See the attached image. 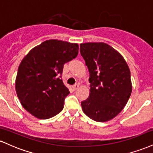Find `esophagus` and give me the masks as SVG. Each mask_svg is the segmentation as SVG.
Returning a JSON list of instances; mask_svg holds the SVG:
<instances>
[{
	"mask_svg": "<svg viewBox=\"0 0 153 153\" xmlns=\"http://www.w3.org/2000/svg\"><path fill=\"white\" fill-rule=\"evenodd\" d=\"M78 88H79V85H78V84H75V85L73 86V90H77V89H78Z\"/></svg>",
	"mask_w": 153,
	"mask_h": 153,
	"instance_id": "34e87169",
	"label": "esophagus"
}]
</instances>
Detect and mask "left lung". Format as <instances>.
Returning <instances> with one entry per match:
<instances>
[{
    "instance_id": "obj_1",
    "label": "left lung",
    "mask_w": 153,
    "mask_h": 153,
    "mask_svg": "<svg viewBox=\"0 0 153 153\" xmlns=\"http://www.w3.org/2000/svg\"><path fill=\"white\" fill-rule=\"evenodd\" d=\"M88 69L89 97L82 101L84 113L99 122L111 120L127 104L132 91L130 70L117 50L103 42L80 45Z\"/></svg>"
}]
</instances>
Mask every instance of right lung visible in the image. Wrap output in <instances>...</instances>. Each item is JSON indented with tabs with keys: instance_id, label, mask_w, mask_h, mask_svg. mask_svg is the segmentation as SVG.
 I'll use <instances>...</instances> for the list:
<instances>
[{
	"instance_id": "1",
	"label": "right lung",
	"mask_w": 153,
	"mask_h": 153,
	"mask_svg": "<svg viewBox=\"0 0 153 153\" xmlns=\"http://www.w3.org/2000/svg\"><path fill=\"white\" fill-rule=\"evenodd\" d=\"M78 49L77 43L50 39L23 58L16 78V92L22 106L36 118H51L63 109L70 91L59 75L64 65L77 57Z\"/></svg>"
}]
</instances>
